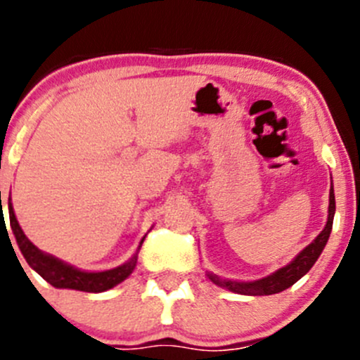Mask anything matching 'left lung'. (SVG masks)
<instances>
[{
  "mask_svg": "<svg viewBox=\"0 0 360 360\" xmlns=\"http://www.w3.org/2000/svg\"><path fill=\"white\" fill-rule=\"evenodd\" d=\"M334 212H336V201H334V191L330 188L329 194V217H327V224L323 227L322 233L294 259L290 264H287L285 268L278 269L273 275L266 276V278L257 280V282H231V280H220L219 276L208 273L210 280L213 283L220 287H226V289L233 290L236 294H245V296H269V294H278L282 290L289 289L290 285L302 278L306 273L311 269V266L315 264V261L319 259V255L322 254L323 247H326L327 240H329L330 229H333V219Z\"/></svg>",
  "mask_w": 360,
  "mask_h": 360,
  "instance_id": "8db88e82",
  "label": "left lung"
}]
</instances>
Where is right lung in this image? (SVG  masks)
Returning <instances> with one entry per match:
<instances>
[{
    "instance_id": "right-lung-1",
    "label": "right lung",
    "mask_w": 360,
    "mask_h": 360,
    "mask_svg": "<svg viewBox=\"0 0 360 360\" xmlns=\"http://www.w3.org/2000/svg\"><path fill=\"white\" fill-rule=\"evenodd\" d=\"M8 215L13 236H15L17 245H19L20 252H22L27 264H30L41 278H45L51 285L58 287V289H75L82 290V292H103V290L112 289L117 283L126 280L127 276L133 273L134 266H136V255H134L129 262H126V264L119 266V268L115 269H110V271H80V269L73 268V266L64 264L63 261L52 257V255L44 254V252L38 250V248L27 240L26 234L20 229L19 222H17L12 202H8ZM3 219H5V217H1V222Z\"/></svg>"
}]
</instances>
